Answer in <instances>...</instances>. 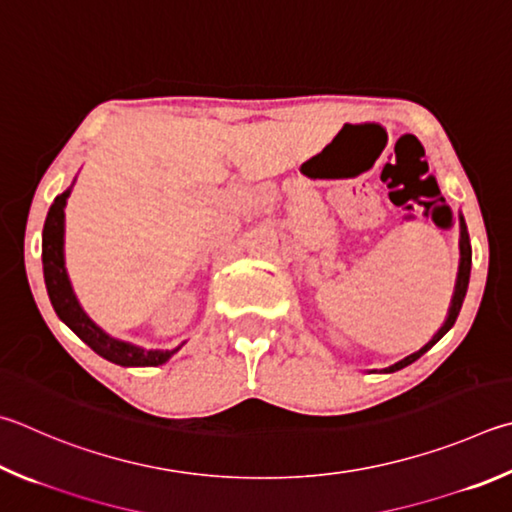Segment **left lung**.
<instances>
[{
  "instance_id": "obj_1",
  "label": "left lung",
  "mask_w": 512,
  "mask_h": 512,
  "mask_svg": "<svg viewBox=\"0 0 512 512\" xmlns=\"http://www.w3.org/2000/svg\"><path fill=\"white\" fill-rule=\"evenodd\" d=\"M470 266H472V250H470V244H468V232H466V226L461 224V266H459V277H457V291H454V297H452V306H450V313H448V320H445L443 327L439 329V333L427 342L425 347L418 349L416 353H412V356H407L405 360L396 362V365L383 369L385 374H392V371H398L403 369L407 365H412L414 360H418L423 356L425 351H430L436 342H439L445 333H448L452 329V324L457 322V315L461 311V304H463V297H466V291H468V282H470Z\"/></svg>"
}]
</instances>
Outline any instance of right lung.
Masks as SVG:
<instances>
[{
	"mask_svg": "<svg viewBox=\"0 0 512 512\" xmlns=\"http://www.w3.org/2000/svg\"><path fill=\"white\" fill-rule=\"evenodd\" d=\"M69 190L62 192L60 197H55L51 203L49 215L44 221V232H42V266H44V282L46 291H49V300L53 304L58 318L67 324V327L76 333V336L87 342V345L94 349L98 356L107 358L109 362H116V365L123 367H156L163 365L167 358H172L176 349L170 351H145L141 347L127 345V342H120L109 338L105 331L98 329L94 322H91L85 311L80 309L76 295L71 291L67 271H64V206H67Z\"/></svg>",
	"mask_w": 512,
	"mask_h": 512,
	"instance_id": "obj_1",
	"label": "right lung"
}]
</instances>
